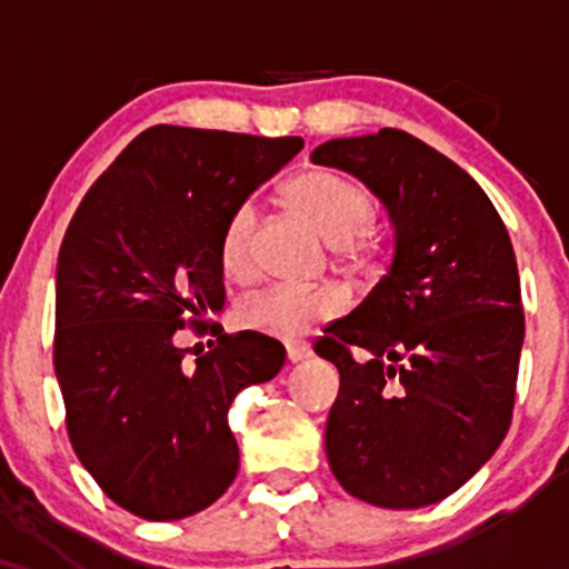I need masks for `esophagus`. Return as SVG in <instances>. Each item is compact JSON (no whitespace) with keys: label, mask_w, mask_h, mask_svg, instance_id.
<instances>
[{"label":"esophagus","mask_w":569,"mask_h":569,"mask_svg":"<svg viewBox=\"0 0 569 569\" xmlns=\"http://www.w3.org/2000/svg\"><path fill=\"white\" fill-rule=\"evenodd\" d=\"M310 356H312V350L307 342H286V358H289L291 363L307 361Z\"/></svg>","instance_id":"esophagus-1"}]
</instances>
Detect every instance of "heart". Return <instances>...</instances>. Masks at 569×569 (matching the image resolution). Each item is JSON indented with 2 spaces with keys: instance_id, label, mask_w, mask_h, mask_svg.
<instances>
[{
  "instance_id": "1",
  "label": "heart",
  "mask_w": 569,
  "mask_h": 569,
  "mask_svg": "<svg viewBox=\"0 0 569 569\" xmlns=\"http://www.w3.org/2000/svg\"><path fill=\"white\" fill-rule=\"evenodd\" d=\"M286 198L331 246H337L339 253L358 257L367 251L375 202L361 184L335 171H307L289 181ZM253 227L257 213L248 202L234 208L227 219L219 243V259L227 276L248 278L253 272ZM339 305L342 297L329 286L278 283L248 299L243 321L270 337L297 339L312 323L335 316Z\"/></svg>"
}]
</instances>
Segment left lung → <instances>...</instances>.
<instances>
[{
  "label": "left lung",
  "instance_id": "8db88e82",
  "mask_svg": "<svg viewBox=\"0 0 569 569\" xmlns=\"http://www.w3.org/2000/svg\"><path fill=\"white\" fill-rule=\"evenodd\" d=\"M310 160L361 179L393 224L388 276L316 342L339 369L329 466L371 506H433L511 426L525 342L511 238L485 189L403 130L331 139Z\"/></svg>",
  "mask_w": 569,
  "mask_h": 569
}]
</instances>
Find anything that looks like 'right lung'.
I'll return each instance as SVG.
<instances>
[{"mask_svg": "<svg viewBox=\"0 0 569 569\" xmlns=\"http://www.w3.org/2000/svg\"><path fill=\"white\" fill-rule=\"evenodd\" d=\"M302 149L299 136L154 126L77 208L56 270V377L71 447L96 485L149 521L184 519L238 476L227 411L286 361L278 339L221 335L184 361V318L224 307L221 232Z\"/></svg>", "mask_w": 569, "mask_h": 569, "instance_id": "1", "label": "right lung"}]
</instances>
